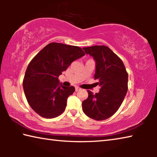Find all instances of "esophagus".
Returning a JSON list of instances; mask_svg holds the SVG:
<instances>
[{
	"label": "esophagus",
	"instance_id": "obj_1",
	"mask_svg": "<svg viewBox=\"0 0 157 157\" xmlns=\"http://www.w3.org/2000/svg\"><path fill=\"white\" fill-rule=\"evenodd\" d=\"M80 90V88H79V87H75V91H78Z\"/></svg>",
	"mask_w": 157,
	"mask_h": 157
}]
</instances>
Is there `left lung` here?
<instances>
[{"mask_svg": "<svg viewBox=\"0 0 157 157\" xmlns=\"http://www.w3.org/2000/svg\"><path fill=\"white\" fill-rule=\"evenodd\" d=\"M96 62L95 79L100 86L98 94L88 91L89 96L82 102L84 113L96 121L112 116L123 102L128 89V73L123 61L109 48L94 46L83 48Z\"/></svg>", "mask_w": 157, "mask_h": 157, "instance_id": "8db88e82", "label": "left lung"}]
</instances>
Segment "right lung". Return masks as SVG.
Masks as SVG:
<instances>
[{"instance_id": "add662e5", "label": "right lung", "mask_w": 157, "mask_h": 157, "mask_svg": "<svg viewBox=\"0 0 157 157\" xmlns=\"http://www.w3.org/2000/svg\"><path fill=\"white\" fill-rule=\"evenodd\" d=\"M84 55L78 46L52 42L31 60L23 86L29 105L39 116L53 118L64 111L67 98L75 91V87L59 84L58 77Z\"/></svg>"}]
</instances>
